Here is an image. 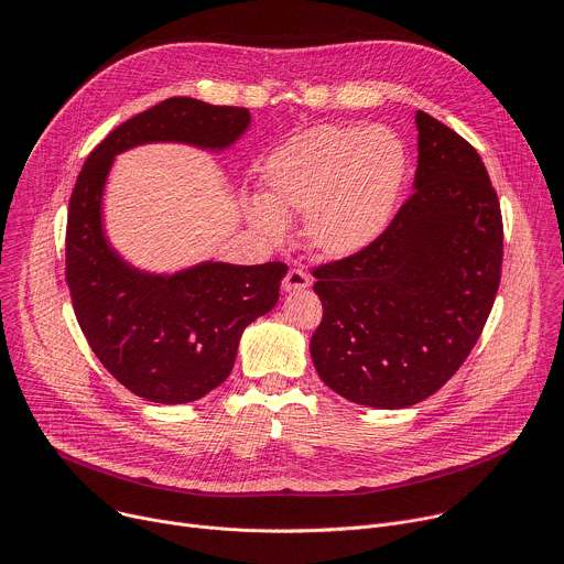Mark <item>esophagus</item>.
I'll return each instance as SVG.
<instances>
[{
  "label": "esophagus",
  "instance_id": "1",
  "mask_svg": "<svg viewBox=\"0 0 564 564\" xmlns=\"http://www.w3.org/2000/svg\"><path fill=\"white\" fill-rule=\"evenodd\" d=\"M312 281H310V276L303 272V270H290L288 274H285V279H283V290L285 292H292V290H303V288H307Z\"/></svg>",
  "mask_w": 564,
  "mask_h": 564
}]
</instances>
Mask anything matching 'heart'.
Returning a JSON list of instances; mask_svg holds the SVG:
<instances>
[{"label": "heart", "instance_id": "obj_1", "mask_svg": "<svg viewBox=\"0 0 564 564\" xmlns=\"http://www.w3.org/2000/svg\"><path fill=\"white\" fill-rule=\"evenodd\" d=\"M409 170V153L388 127L318 124L281 147L263 165V200L250 209L270 238L283 218L305 216L310 243L330 257H348L388 225Z\"/></svg>", "mask_w": 564, "mask_h": 564}]
</instances>
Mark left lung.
I'll return each instance as SVG.
<instances>
[{"instance_id": "1", "label": "left lung", "mask_w": 564, "mask_h": 564, "mask_svg": "<svg viewBox=\"0 0 564 564\" xmlns=\"http://www.w3.org/2000/svg\"><path fill=\"white\" fill-rule=\"evenodd\" d=\"M415 192L364 250L312 270L324 316L310 339L318 377L372 409H406L466 361L502 274V212L485 163L417 111Z\"/></svg>"}]
</instances>
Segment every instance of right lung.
<instances>
[{"label": "right lung", "mask_w": 564, "mask_h": 564, "mask_svg": "<svg viewBox=\"0 0 564 564\" xmlns=\"http://www.w3.org/2000/svg\"><path fill=\"white\" fill-rule=\"evenodd\" d=\"M248 124L243 107L170 98L116 127L89 153L68 200L66 285L77 324L100 364L155 404H187L229 377L240 335L276 305L288 265L203 263L172 276L138 272L102 234V187L113 155L129 147L178 140L223 149Z\"/></svg>", "instance_id": "1"}]
</instances>
